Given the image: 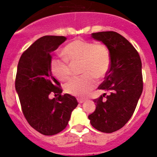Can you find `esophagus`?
Returning a JSON list of instances; mask_svg holds the SVG:
<instances>
[{
    "instance_id": "34e87169",
    "label": "esophagus",
    "mask_w": 157,
    "mask_h": 157,
    "mask_svg": "<svg viewBox=\"0 0 157 157\" xmlns=\"http://www.w3.org/2000/svg\"><path fill=\"white\" fill-rule=\"evenodd\" d=\"M84 101H85V100H84V99H81V98H78V103H80V104L83 103Z\"/></svg>"
}]
</instances>
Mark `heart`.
Listing matches in <instances>:
<instances>
[{
  "label": "heart",
  "mask_w": 157,
  "mask_h": 157,
  "mask_svg": "<svg viewBox=\"0 0 157 157\" xmlns=\"http://www.w3.org/2000/svg\"><path fill=\"white\" fill-rule=\"evenodd\" d=\"M65 59L52 57L50 70L59 81H65L70 75V63L80 62V72L82 75L71 78L65 84L67 94L78 98H85L96 86V79L105 77L111 66L109 48L103 44L75 39L68 43L63 49Z\"/></svg>",
  "instance_id": "heart-1"
}]
</instances>
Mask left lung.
<instances>
[{"mask_svg":"<svg viewBox=\"0 0 157 157\" xmlns=\"http://www.w3.org/2000/svg\"><path fill=\"white\" fill-rule=\"evenodd\" d=\"M92 37L109 48L111 66L99 90L109 92L94 99L96 109L88 116L99 131L112 133L125 125L136 109L143 90L139 54L125 37L114 31L94 33Z\"/></svg>","mask_w":157,"mask_h":157,"instance_id":"8db88e82","label":"left lung"}]
</instances>
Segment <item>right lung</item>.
<instances>
[{
  "instance_id": "add662e5",
  "label": "right lung",
  "mask_w": 157,
  "mask_h": 157,
  "mask_svg": "<svg viewBox=\"0 0 157 157\" xmlns=\"http://www.w3.org/2000/svg\"><path fill=\"white\" fill-rule=\"evenodd\" d=\"M63 36H43L22 54L17 67L16 90L28 123L44 135H54L67 127L76 98L62 96L59 82L50 70L52 53L66 41ZM51 93L58 95L50 99Z\"/></svg>"
}]
</instances>
